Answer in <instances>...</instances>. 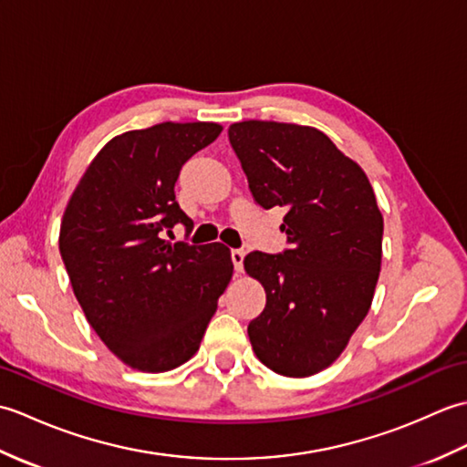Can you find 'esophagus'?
I'll use <instances>...</instances> for the list:
<instances>
[{
    "instance_id": "34e87169",
    "label": "esophagus",
    "mask_w": 467,
    "mask_h": 467,
    "mask_svg": "<svg viewBox=\"0 0 467 467\" xmlns=\"http://www.w3.org/2000/svg\"><path fill=\"white\" fill-rule=\"evenodd\" d=\"M244 249H233L231 251V259H233V265H234V271L241 273L243 271V263H244Z\"/></svg>"
}]
</instances>
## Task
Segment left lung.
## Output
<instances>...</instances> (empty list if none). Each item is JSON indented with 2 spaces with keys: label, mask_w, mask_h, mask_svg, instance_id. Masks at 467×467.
<instances>
[{
  "label": "left lung",
  "mask_w": 467,
  "mask_h": 467,
  "mask_svg": "<svg viewBox=\"0 0 467 467\" xmlns=\"http://www.w3.org/2000/svg\"><path fill=\"white\" fill-rule=\"evenodd\" d=\"M228 140L254 202L286 211L289 249L244 256L266 293L249 323L251 345L275 373L315 375L343 353L373 301L383 239L373 188L361 166L311 126L236 122Z\"/></svg>",
  "instance_id": "8db88e82"
}]
</instances>
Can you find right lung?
I'll list each match as a JSON object with an SVG mask.
<instances>
[{
  "mask_svg": "<svg viewBox=\"0 0 467 467\" xmlns=\"http://www.w3.org/2000/svg\"><path fill=\"white\" fill-rule=\"evenodd\" d=\"M213 122L156 124L112 138L88 166L59 228V254L88 323L118 359L171 371L198 351L233 276L221 243H168L192 221L176 202L186 161L213 144Z\"/></svg>",
  "mask_w": 467,
  "mask_h": 467,
  "instance_id": "obj_1",
  "label": "right lung"
}]
</instances>
